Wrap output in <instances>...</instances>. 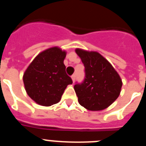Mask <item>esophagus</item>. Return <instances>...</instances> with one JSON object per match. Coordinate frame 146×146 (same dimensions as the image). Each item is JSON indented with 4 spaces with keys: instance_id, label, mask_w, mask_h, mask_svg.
<instances>
[{
    "instance_id": "obj_1",
    "label": "esophagus",
    "mask_w": 146,
    "mask_h": 146,
    "mask_svg": "<svg viewBox=\"0 0 146 146\" xmlns=\"http://www.w3.org/2000/svg\"><path fill=\"white\" fill-rule=\"evenodd\" d=\"M71 77H72V80L73 81V82H74V81H75V74H73Z\"/></svg>"
}]
</instances>
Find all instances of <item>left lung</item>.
I'll list each match as a JSON object with an SVG mask.
<instances>
[{
	"instance_id": "8db88e82",
	"label": "left lung",
	"mask_w": 146,
	"mask_h": 146,
	"mask_svg": "<svg viewBox=\"0 0 146 146\" xmlns=\"http://www.w3.org/2000/svg\"><path fill=\"white\" fill-rule=\"evenodd\" d=\"M75 52L84 64L86 72L83 82L74 86L80 104L91 111L106 109L119 96L122 87L121 77L99 52L80 48Z\"/></svg>"
}]
</instances>
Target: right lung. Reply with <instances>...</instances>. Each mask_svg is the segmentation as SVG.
<instances>
[{
	"label": "right lung",
	"instance_id": "obj_1",
	"mask_svg": "<svg viewBox=\"0 0 146 146\" xmlns=\"http://www.w3.org/2000/svg\"><path fill=\"white\" fill-rule=\"evenodd\" d=\"M65 50L53 47L36 56L23 74L27 94L36 103L48 107L59 102L68 85L72 84L66 73Z\"/></svg>",
	"mask_w": 146,
	"mask_h": 146
}]
</instances>
